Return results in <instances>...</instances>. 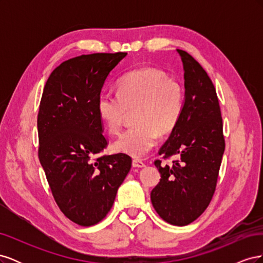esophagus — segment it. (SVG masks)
Returning a JSON list of instances; mask_svg holds the SVG:
<instances>
[{"label": "esophagus", "mask_w": 263, "mask_h": 263, "mask_svg": "<svg viewBox=\"0 0 263 263\" xmlns=\"http://www.w3.org/2000/svg\"><path fill=\"white\" fill-rule=\"evenodd\" d=\"M133 166L134 168H144L145 162L140 160V159H134L133 160Z\"/></svg>", "instance_id": "esophagus-1"}]
</instances>
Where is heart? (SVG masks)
<instances>
[{"instance_id":"1","label":"heart","mask_w":263,"mask_h":263,"mask_svg":"<svg viewBox=\"0 0 263 263\" xmlns=\"http://www.w3.org/2000/svg\"><path fill=\"white\" fill-rule=\"evenodd\" d=\"M184 107V90L160 70L142 68L119 79L116 94L102 93L98 114L106 130L121 132L128 112L136 125L123 133L113 144L116 153L144 157L153 149L159 134L170 133L179 123Z\"/></svg>"}]
</instances>
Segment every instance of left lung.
<instances>
[{"label": "left lung", "instance_id": "left-lung-1", "mask_svg": "<svg viewBox=\"0 0 263 263\" xmlns=\"http://www.w3.org/2000/svg\"><path fill=\"white\" fill-rule=\"evenodd\" d=\"M177 51L184 69V107L179 123L159 150L163 159H177L171 166L155 161L161 179L150 198L163 220L185 226L200 217L212 201L225 138L218 98L209 74L186 51Z\"/></svg>", "mask_w": 263, "mask_h": 263}]
</instances>
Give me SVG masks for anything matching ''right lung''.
Here are the masks:
<instances>
[{
	"mask_svg": "<svg viewBox=\"0 0 263 263\" xmlns=\"http://www.w3.org/2000/svg\"><path fill=\"white\" fill-rule=\"evenodd\" d=\"M126 54H82L62 62L47 80L39 104V161L58 208L80 226L106 216L132 166L125 154L94 158L107 146L98 99Z\"/></svg>",
	"mask_w": 263,
	"mask_h": 263,
	"instance_id": "1",
	"label": "right lung"
}]
</instances>
